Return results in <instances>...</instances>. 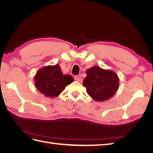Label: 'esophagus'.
<instances>
[{
  "label": "esophagus",
  "mask_w": 153,
  "mask_h": 153,
  "mask_svg": "<svg viewBox=\"0 0 153 153\" xmlns=\"http://www.w3.org/2000/svg\"><path fill=\"white\" fill-rule=\"evenodd\" d=\"M74 79H75L76 81H78V82H82V78L80 76H78V75L75 76V77H74Z\"/></svg>",
  "instance_id": "obj_1"
}]
</instances>
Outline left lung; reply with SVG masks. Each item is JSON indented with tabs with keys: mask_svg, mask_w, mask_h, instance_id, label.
I'll return each instance as SVG.
<instances>
[{
	"mask_svg": "<svg viewBox=\"0 0 153 153\" xmlns=\"http://www.w3.org/2000/svg\"><path fill=\"white\" fill-rule=\"evenodd\" d=\"M87 92L97 101L109 100L119 88V78L116 73L94 66L87 70L84 80Z\"/></svg>",
	"mask_w": 153,
	"mask_h": 153,
	"instance_id": "obj_1",
	"label": "left lung"
}]
</instances>
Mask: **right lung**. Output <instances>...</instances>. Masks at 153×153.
<instances>
[{
  "instance_id": "add662e5",
  "label": "right lung",
  "mask_w": 153,
  "mask_h": 153,
  "mask_svg": "<svg viewBox=\"0 0 153 153\" xmlns=\"http://www.w3.org/2000/svg\"><path fill=\"white\" fill-rule=\"evenodd\" d=\"M73 81V78L71 75H63L58 64L43 68L35 76L37 89L47 98H51L59 95Z\"/></svg>"
}]
</instances>
